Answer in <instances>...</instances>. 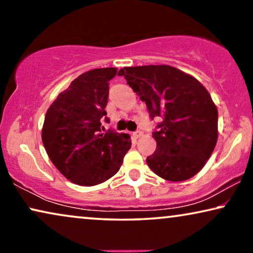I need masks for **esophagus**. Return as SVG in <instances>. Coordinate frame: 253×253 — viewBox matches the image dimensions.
<instances>
[{"label":"esophagus","instance_id":"1","mask_svg":"<svg viewBox=\"0 0 253 253\" xmlns=\"http://www.w3.org/2000/svg\"><path fill=\"white\" fill-rule=\"evenodd\" d=\"M133 136H134V138H140L141 136H143V132H141V131H136V132H133Z\"/></svg>","mask_w":253,"mask_h":253}]
</instances>
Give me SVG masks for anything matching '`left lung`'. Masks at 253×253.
Returning <instances> with one entry per match:
<instances>
[{
	"label": "left lung",
	"instance_id": "8db88e82",
	"mask_svg": "<svg viewBox=\"0 0 253 253\" xmlns=\"http://www.w3.org/2000/svg\"><path fill=\"white\" fill-rule=\"evenodd\" d=\"M119 75L146 103L152 120L162 117L153 132L157 150L146 159L151 170L170 182L198 174L217 141V109L209 91L170 65L126 67Z\"/></svg>",
	"mask_w": 253,
	"mask_h": 253
}]
</instances>
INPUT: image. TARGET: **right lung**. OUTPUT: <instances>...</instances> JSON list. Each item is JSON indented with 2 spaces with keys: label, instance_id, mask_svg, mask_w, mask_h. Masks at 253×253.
<instances>
[{
  "label": "right lung",
  "instance_id": "1",
  "mask_svg": "<svg viewBox=\"0 0 253 253\" xmlns=\"http://www.w3.org/2000/svg\"><path fill=\"white\" fill-rule=\"evenodd\" d=\"M116 74V68L84 72L57 95L46 113L43 146L58 171L75 184L93 186L113 177L131 147L127 133L101 131L108 82Z\"/></svg>",
  "mask_w": 253,
  "mask_h": 253
}]
</instances>
